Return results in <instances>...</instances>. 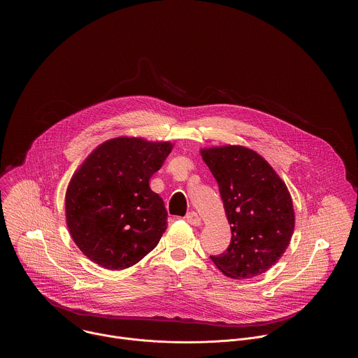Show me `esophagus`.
I'll list each match as a JSON object with an SVG mask.
<instances>
[{
  "label": "esophagus",
  "mask_w": 358,
  "mask_h": 358,
  "mask_svg": "<svg viewBox=\"0 0 358 358\" xmlns=\"http://www.w3.org/2000/svg\"><path fill=\"white\" fill-rule=\"evenodd\" d=\"M185 219H187V222H189L190 225H194V227H199V225H201V224H203L201 217H200L196 212H189Z\"/></svg>",
  "instance_id": "34e87169"
}]
</instances>
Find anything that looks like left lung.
<instances>
[{
	"instance_id": "1",
	"label": "left lung",
	"mask_w": 358,
	"mask_h": 358,
	"mask_svg": "<svg viewBox=\"0 0 358 358\" xmlns=\"http://www.w3.org/2000/svg\"><path fill=\"white\" fill-rule=\"evenodd\" d=\"M219 184L231 244L210 256L225 276L250 279L268 271L289 247L295 213L289 189L255 150L240 145L200 149Z\"/></svg>"
}]
</instances>
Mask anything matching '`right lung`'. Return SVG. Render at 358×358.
<instances>
[{"instance_id": "obj_1", "label": "right lung", "mask_w": 358, "mask_h": 358, "mask_svg": "<svg viewBox=\"0 0 358 358\" xmlns=\"http://www.w3.org/2000/svg\"><path fill=\"white\" fill-rule=\"evenodd\" d=\"M173 143L142 136H115L96 146L69 180L66 222L91 262L124 270L157 247L168 212L149 180Z\"/></svg>"}]
</instances>
